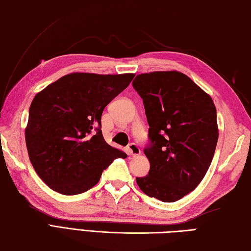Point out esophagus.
<instances>
[{
  "label": "esophagus",
  "mask_w": 251,
  "mask_h": 251,
  "mask_svg": "<svg viewBox=\"0 0 251 251\" xmlns=\"http://www.w3.org/2000/svg\"><path fill=\"white\" fill-rule=\"evenodd\" d=\"M128 151H129V154L132 156H136V155H139L140 154V149L139 147H138L136 143H130V145L128 146Z\"/></svg>",
  "instance_id": "obj_1"
}]
</instances>
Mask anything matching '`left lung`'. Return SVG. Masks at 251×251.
Instances as JSON below:
<instances>
[{
  "label": "left lung",
  "mask_w": 251,
  "mask_h": 251,
  "mask_svg": "<svg viewBox=\"0 0 251 251\" xmlns=\"http://www.w3.org/2000/svg\"><path fill=\"white\" fill-rule=\"evenodd\" d=\"M132 87L145 104L150 162L137 177L143 193L164 202L182 199L200 184L218 142L217 110L210 96L178 71L139 74Z\"/></svg>",
  "instance_id": "left-lung-1"
}]
</instances>
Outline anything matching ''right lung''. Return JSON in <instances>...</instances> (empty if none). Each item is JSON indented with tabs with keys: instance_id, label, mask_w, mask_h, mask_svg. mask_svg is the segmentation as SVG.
Instances as JSON below:
<instances>
[{
	"instance_id": "right-lung-1",
	"label": "right lung",
	"mask_w": 251,
	"mask_h": 251,
	"mask_svg": "<svg viewBox=\"0 0 251 251\" xmlns=\"http://www.w3.org/2000/svg\"><path fill=\"white\" fill-rule=\"evenodd\" d=\"M134 76L71 73L35 95L25 145L36 174L51 190L63 195L84 193L115 158L127 157L104 141L101 115Z\"/></svg>"
}]
</instances>
